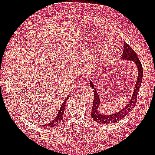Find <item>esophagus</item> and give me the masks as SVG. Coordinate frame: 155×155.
Listing matches in <instances>:
<instances>
[{
	"instance_id": "1",
	"label": "esophagus",
	"mask_w": 155,
	"mask_h": 155,
	"mask_svg": "<svg viewBox=\"0 0 155 155\" xmlns=\"http://www.w3.org/2000/svg\"><path fill=\"white\" fill-rule=\"evenodd\" d=\"M86 87V84H85L84 83H83V81H79L78 82V83L77 84V88L78 90H83L84 88H85Z\"/></svg>"
}]
</instances>
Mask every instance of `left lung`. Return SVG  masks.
<instances>
[{
    "label": "left lung",
    "mask_w": 155,
    "mask_h": 155,
    "mask_svg": "<svg viewBox=\"0 0 155 155\" xmlns=\"http://www.w3.org/2000/svg\"><path fill=\"white\" fill-rule=\"evenodd\" d=\"M121 58L124 60H129L135 62V64L138 68V77L137 81L136 83L135 87H134L133 94L131 97V100L129 101L128 104L126 105V107L123 108V109L113 114L110 115H105L102 114L98 113V108L100 104V97L98 94V92L95 89V86L93 82L91 81L90 86L93 88V93H94V99H93V108L91 110V117L93 118V120L99 124H110L114 123L115 122H118L127 116L128 113L132 110L134 107H135L138 93H139V88L140 87L141 83H142L143 80V69L142 64L140 63V61L138 58L136 52L134 51L133 49L131 48L129 45H128L126 42H124V50L123 54L121 55Z\"/></svg>",
    "instance_id": "8db88e82"
}]
</instances>
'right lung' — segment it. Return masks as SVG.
I'll return each instance as SVG.
<instances>
[{
  "label": "right lung",
  "mask_w": 155,
  "mask_h": 155,
  "mask_svg": "<svg viewBox=\"0 0 155 155\" xmlns=\"http://www.w3.org/2000/svg\"><path fill=\"white\" fill-rule=\"evenodd\" d=\"M70 97V94L68 95V96L67 97V98L64 100V101L62 103V105H61V107L60 108V110H59L58 113L57 115V117L54 118V119L51 121L50 123H48L47 124H44L42 125L41 127H43L45 128H50V127H53L57 126V124H58L59 123H61L62 118L64 117V108H65V106H66V103H67V101L68 99V98Z\"/></svg>",
  "instance_id": "add662e5"
}]
</instances>
